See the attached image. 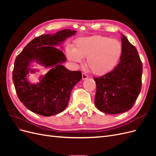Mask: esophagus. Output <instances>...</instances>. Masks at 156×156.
Wrapping results in <instances>:
<instances>
[{
    "label": "esophagus",
    "mask_w": 156,
    "mask_h": 156,
    "mask_svg": "<svg viewBox=\"0 0 156 156\" xmlns=\"http://www.w3.org/2000/svg\"><path fill=\"white\" fill-rule=\"evenodd\" d=\"M88 79V75L84 73H82V79L83 80H86Z\"/></svg>",
    "instance_id": "34e87169"
}]
</instances>
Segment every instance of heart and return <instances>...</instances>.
<instances>
[{
	"mask_svg": "<svg viewBox=\"0 0 156 156\" xmlns=\"http://www.w3.org/2000/svg\"><path fill=\"white\" fill-rule=\"evenodd\" d=\"M123 52L120 41L103 36L80 37L73 49H68L69 60L80 62L86 58V66L96 75H105L115 68Z\"/></svg>",
	"mask_w": 156,
	"mask_h": 156,
	"instance_id": "1",
	"label": "heart"
}]
</instances>
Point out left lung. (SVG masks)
Here are the masks:
<instances>
[{
  "instance_id": "8db88e82",
  "label": "left lung",
  "mask_w": 156,
  "mask_h": 156,
  "mask_svg": "<svg viewBox=\"0 0 156 156\" xmlns=\"http://www.w3.org/2000/svg\"><path fill=\"white\" fill-rule=\"evenodd\" d=\"M121 40L123 52L119 64L109 73L94 77L95 105L107 114H119L131 109L142 87L143 64L138 51L123 34Z\"/></svg>"
}]
</instances>
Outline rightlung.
I'll return each mask as SVG.
<instances>
[{"label":"right lung","instance_id":"add662e5","mask_svg":"<svg viewBox=\"0 0 156 156\" xmlns=\"http://www.w3.org/2000/svg\"><path fill=\"white\" fill-rule=\"evenodd\" d=\"M75 32L64 29L54 35L36 37L17 56L12 79L19 99L32 112L50 116L62 112L68 105L71 92L81 79V72L68 70L62 65L66 58L55 46L62 44ZM33 60L51 68L37 84H30L26 77L30 70L29 64Z\"/></svg>","mask_w":156,"mask_h":156}]
</instances>
